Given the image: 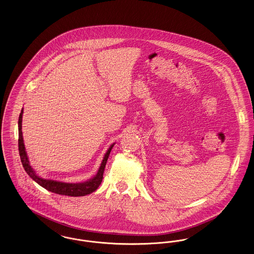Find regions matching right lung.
I'll return each mask as SVG.
<instances>
[{"instance_id": "add662e5", "label": "right lung", "mask_w": 254, "mask_h": 254, "mask_svg": "<svg viewBox=\"0 0 254 254\" xmlns=\"http://www.w3.org/2000/svg\"><path fill=\"white\" fill-rule=\"evenodd\" d=\"M22 113H23V110L22 109V112L19 117V122H18V124H19V153H20L22 166H23L25 172L27 173V175L31 177L35 182H37L40 186L46 189L49 191L55 192V193L61 194V195L84 196L86 194L95 191L99 188L101 181H102L105 165H106L107 159L110 155L111 150L114 147V144L111 145L110 148L104 155V157L102 159L101 164L99 166L97 175L93 178L89 179L88 181L81 182V183H65V182L56 181V180H51V179H44L43 177H39L29 164V160H28V157H27L26 152H25L23 138H22Z\"/></svg>"}]
</instances>
